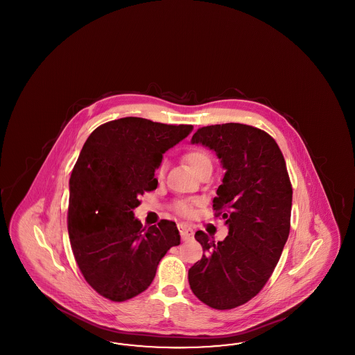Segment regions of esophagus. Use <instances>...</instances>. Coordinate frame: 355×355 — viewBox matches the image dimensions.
<instances>
[{"label":"esophagus","instance_id":"1","mask_svg":"<svg viewBox=\"0 0 355 355\" xmlns=\"http://www.w3.org/2000/svg\"><path fill=\"white\" fill-rule=\"evenodd\" d=\"M178 230H180V234H181L184 241H187V239H190L191 236H194L193 229H191V227H189L187 225H184V223L178 225Z\"/></svg>","mask_w":355,"mask_h":355}]
</instances>
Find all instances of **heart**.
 Instances as JSON below:
<instances>
[{
	"label": "heart",
	"instance_id": "obj_1",
	"mask_svg": "<svg viewBox=\"0 0 355 355\" xmlns=\"http://www.w3.org/2000/svg\"><path fill=\"white\" fill-rule=\"evenodd\" d=\"M185 161L187 162V165L190 166V169L193 170L194 174H197L200 170L205 169V168L211 169V165H213L210 154L205 152L202 149H193V150L186 153ZM164 171H165V164L162 162L157 169V177L161 178L164 175ZM177 209L181 214H189L190 205L189 203H180L177 206Z\"/></svg>",
	"mask_w": 355,
	"mask_h": 355
}]
</instances>
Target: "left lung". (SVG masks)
Returning <instances> with one entry per match:
<instances>
[{
	"mask_svg": "<svg viewBox=\"0 0 355 355\" xmlns=\"http://www.w3.org/2000/svg\"><path fill=\"white\" fill-rule=\"evenodd\" d=\"M191 144L216 152L226 170L213 207L229 236L214 242L196 233L205 254L189 269V284L203 304L234 309L265 286L286 243L293 201L286 162L270 135L243 123L205 126Z\"/></svg>",
	"mask_w": 355,
	"mask_h": 355,
	"instance_id": "obj_1",
	"label": "left lung"
}]
</instances>
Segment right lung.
I'll return each instance as SVG.
<instances>
[{
    "instance_id": "1",
    "label": "right lung",
    "mask_w": 355,
    "mask_h": 355,
    "mask_svg": "<svg viewBox=\"0 0 355 355\" xmlns=\"http://www.w3.org/2000/svg\"><path fill=\"white\" fill-rule=\"evenodd\" d=\"M191 125L125 117L98 126L85 142L69 180L68 232L86 282L122 302L145 291L171 246L181 242L173 220L148 230L135 217L138 197L157 189L164 153Z\"/></svg>"
}]
</instances>
